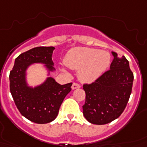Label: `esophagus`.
<instances>
[{"label": "esophagus", "instance_id": "34e87169", "mask_svg": "<svg viewBox=\"0 0 147 147\" xmlns=\"http://www.w3.org/2000/svg\"><path fill=\"white\" fill-rule=\"evenodd\" d=\"M80 88V85L79 84H77V83H73V84H72V86H71L72 90H75V89H77V88Z\"/></svg>", "mask_w": 147, "mask_h": 147}]
</instances>
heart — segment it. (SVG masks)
Here are the masks:
<instances>
[{
  "label": "heart",
  "instance_id": "heart-1",
  "mask_svg": "<svg viewBox=\"0 0 147 147\" xmlns=\"http://www.w3.org/2000/svg\"><path fill=\"white\" fill-rule=\"evenodd\" d=\"M111 56L96 49L76 48L64 58V63L71 69L78 71L79 80L85 83L96 80L109 67Z\"/></svg>",
  "mask_w": 147,
  "mask_h": 147
}]
</instances>
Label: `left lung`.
<instances>
[{
	"label": "left lung",
	"mask_w": 147,
	"mask_h": 147,
	"mask_svg": "<svg viewBox=\"0 0 147 147\" xmlns=\"http://www.w3.org/2000/svg\"><path fill=\"white\" fill-rule=\"evenodd\" d=\"M114 59L108 71L95 82L84 84L86 93L83 113L89 123L96 125L109 123L121 115L127 107L132 91L134 75L125 56Z\"/></svg>",
	"instance_id": "obj_1"
}]
</instances>
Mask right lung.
<instances>
[{
  "instance_id": "add662e5",
  "label": "right lung",
  "mask_w": 147,
  "mask_h": 147,
  "mask_svg": "<svg viewBox=\"0 0 147 147\" xmlns=\"http://www.w3.org/2000/svg\"><path fill=\"white\" fill-rule=\"evenodd\" d=\"M54 49L37 47L20 54L9 74L10 92L17 109L35 123H48L55 119L63 99L71 90L72 83L60 85L52 77L35 88L28 86L26 71L32 63H44L49 71L55 70L52 59Z\"/></svg>"
}]
</instances>
